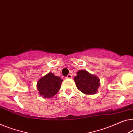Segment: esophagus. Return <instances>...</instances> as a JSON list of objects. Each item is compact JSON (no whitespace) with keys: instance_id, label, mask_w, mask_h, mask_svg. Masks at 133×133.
I'll list each match as a JSON object with an SVG mask.
<instances>
[{"instance_id":"esophagus-1","label":"esophagus","mask_w":133,"mask_h":133,"mask_svg":"<svg viewBox=\"0 0 133 133\" xmlns=\"http://www.w3.org/2000/svg\"><path fill=\"white\" fill-rule=\"evenodd\" d=\"M72 77V75H71V74L67 75V76L66 77V78H71Z\"/></svg>"}]
</instances>
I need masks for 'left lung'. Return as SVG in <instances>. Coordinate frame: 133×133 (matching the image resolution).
Segmentation results:
<instances>
[{
	"instance_id": "1",
	"label": "left lung",
	"mask_w": 133,
	"mask_h": 133,
	"mask_svg": "<svg viewBox=\"0 0 133 133\" xmlns=\"http://www.w3.org/2000/svg\"><path fill=\"white\" fill-rule=\"evenodd\" d=\"M77 89L85 94L97 93L99 86V78L85 70L78 71L74 78Z\"/></svg>"
}]
</instances>
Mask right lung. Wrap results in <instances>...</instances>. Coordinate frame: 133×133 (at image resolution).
Here are the masks:
<instances>
[{
	"label": "right lung",
	"instance_id": "obj_1",
	"mask_svg": "<svg viewBox=\"0 0 133 133\" xmlns=\"http://www.w3.org/2000/svg\"><path fill=\"white\" fill-rule=\"evenodd\" d=\"M62 80L60 77L49 72L40 78L37 83V89L44 98H51L57 93Z\"/></svg>",
	"mask_w": 133,
	"mask_h": 133
}]
</instances>
